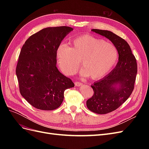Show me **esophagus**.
<instances>
[{"instance_id":"esophagus-1","label":"esophagus","mask_w":149,"mask_h":149,"mask_svg":"<svg viewBox=\"0 0 149 149\" xmlns=\"http://www.w3.org/2000/svg\"><path fill=\"white\" fill-rule=\"evenodd\" d=\"M74 84H75V86H81L83 84V83L79 81H76L74 83Z\"/></svg>"}]
</instances>
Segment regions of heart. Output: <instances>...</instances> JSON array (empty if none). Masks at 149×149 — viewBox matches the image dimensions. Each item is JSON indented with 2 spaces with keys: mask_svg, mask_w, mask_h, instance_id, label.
I'll return each instance as SVG.
<instances>
[{
  "mask_svg": "<svg viewBox=\"0 0 149 149\" xmlns=\"http://www.w3.org/2000/svg\"><path fill=\"white\" fill-rule=\"evenodd\" d=\"M118 51L114 44L90 35L75 38L70 47L61 45L57 50L58 63L68 75L77 71L80 63L83 76L99 79L107 74L118 61Z\"/></svg>",
  "mask_w": 149,
  "mask_h": 149,
  "instance_id": "obj_1",
  "label": "heart"
}]
</instances>
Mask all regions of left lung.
<instances>
[{"label": "left lung", "mask_w": 149, "mask_h": 149, "mask_svg": "<svg viewBox=\"0 0 149 149\" xmlns=\"http://www.w3.org/2000/svg\"><path fill=\"white\" fill-rule=\"evenodd\" d=\"M106 37L118 49L119 61L114 70L102 79L91 85L93 96L86 101L88 109L96 114H105L118 109L132 94L137 73L136 57L125 40L108 30L92 29ZM120 84L118 89L115 86Z\"/></svg>", "instance_id": "1"}]
</instances>
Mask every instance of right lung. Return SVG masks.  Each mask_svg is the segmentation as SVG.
<instances>
[{
	"label": "right lung",
	"instance_id": "obj_1",
	"mask_svg": "<svg viewBox=\"0 0 149 149\" xmlns=\"http://www.w3.org/2000/svg\"><path fill=\"white\" fill-rule=\"evenodd\" d=\"M73 30L66 26L43 29L31 35L21 49L16 67L20 93L37 109H57L65 90L74 86L56 68L58 48Z\"/></svg>",
	"mask_w": 149,
	"mask_h": 149
}]
</instances>
